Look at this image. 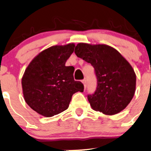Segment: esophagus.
I'll list each match as a JSON object with an SVG mask.
<instances>
[{
    "mask_svg": "<svg viewBox=\"0 0 151 151\" xmlns=\"http://www.w3.org/2000/svg\"><path fill=\"white\" fill-rule=\"evenodd\" d=\"M82 83H83V86H84V89H85L86 87V81L85 80V79H83V80H82Z\"/></svg>",
    "mask_w": 151,
    "mask_h": 151,
    "instance_id": "34e87169",
    "label": "esophagus"
}]
</instances>
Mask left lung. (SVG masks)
Here are the masks:
<instances>
[{
  "instance_id": "left-lung-1",
  "label": "left lung",
  "mask_w": 151,
  "mask_h": 151,
  "mask_svg": "<svg viewBox=\"0 0 151 151\" xmlns=\"http://www.w3.org/2000/svg\"><path fill=\"white\" fill-rule=\"evenodd\" d=\"M75 54L95 70L97 89L94 94L88 95L91 108L108 116L125 109L136 88V74L129 62L116 49L105 44L79 43Z\"/></svg>"
}]
</instances>
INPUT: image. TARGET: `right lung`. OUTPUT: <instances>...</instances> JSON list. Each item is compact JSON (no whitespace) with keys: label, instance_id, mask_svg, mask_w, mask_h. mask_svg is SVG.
<instances>
[{"label":"right lung","instance_id":"obj_1","mask_svg":"<svg viewBox=\"0 0 151 151\" xmlns=\"http://www.w3.org/2000/svg\"><path fill=\"white\" fill-rule=\"evenodd\" d=\"M75 44L53 46L40 52L30 62L22 78L26 103L45 117L67 110L73 94L83 91V85L73 78L75 68L65 66Z\"/></svg>","mask_w":151,"mask_h":151}]
</instances>
